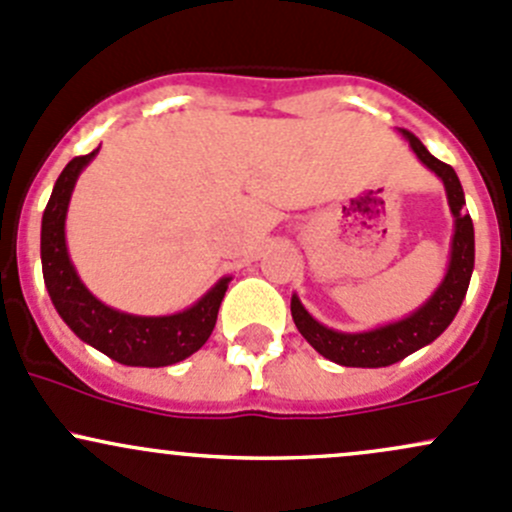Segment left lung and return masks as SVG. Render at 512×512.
<instances>
[{"label": "left lung", "mask_w": 512, "mask_h": 512, "mask_svg": "<svg viewBox=\"0 0 512 512\" xmlns=\"http://www.w3.org/2000/svg\"><path fill=\"white\" fill-rule=\"evenodd\" d=\"M410 139L414 154L444 181L446 196H449L451 213L456 218L454 247H451L449 272H446L441 287L434 292V297L427 301L419 311H414L410 319L397 321V324L375 328L368 333H338L331 328L321 326L319 321L311 319L301 301L292 299V319L297 324L299 333L316 348L324 358L333 360L338 365L348 368H385V365L397 363L407 355L419 351L422 346L432 343L434 338L454 321L461 301L469 289L471 272H473V223L471 215H466L461 208L466 206L464 188L459 184V176L449 164L439 161L427 152L422 142L412 132L402 129Z\"/></svg>", "instance_id": "left-lung-1"}]
</instances>
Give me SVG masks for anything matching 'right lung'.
<instances>
[{"label":"right lung","instance_id":"obj_1","mask_svg":"<svg viewBox=\"0 0 512 512\" xmlns=\"http://www.w3.org/2000/svg\"><path fill=\"white\" fill-rule=\"evenodd\" d=\"M95 154L98 149L68 161L53 186L51 198H48L41 220L43 282H46L53 306L61 319L71 326L75 336L110 355L117 363L139 365V368H161V365L179 363L196 353L211 336L220 301L228 289V279H220L206 297L184 314L157 316V319L120 314L95 299L83 287L68 260L66 230H63L75 179Z\"/></svg>","mask_w":512,"mask_h":512}]
</instances>
